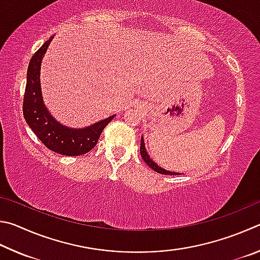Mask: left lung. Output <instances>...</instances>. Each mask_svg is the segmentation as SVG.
I'll return each mask as SVG.
<instances>
[{
  "instance_id": "8db88e82",
  "label": "left lung",
  "mask_w": 260,
  "mask_h": 260,
  "mask_svg": "<svg viewBox=\"0 0 260 260\" xmlns=\"http://www.w3.org/2000/svg\"><path fill=\"white\" fill-rule=\"evenodd\" d=\"M140 155H142L143 160L145 161V163L148 167H151V169H153L154 171L158 172V174H162V175H180L178 172H171V171H167L165 169H162L161 167H158L156 163H154L151 158H149V155L146 152V149H145V144H144V139L142 138L140 139Z\"/></svg>"
}]
</instances>
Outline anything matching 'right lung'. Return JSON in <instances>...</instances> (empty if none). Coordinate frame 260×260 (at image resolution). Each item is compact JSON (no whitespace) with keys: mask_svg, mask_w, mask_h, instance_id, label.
<instances>
[{"mask_svg":"<svg viewBox=\"0 0 260 260\" xmlns=\"http://www.w3.org/2000/svg\"><path fill=\"white\" fill-rule=\"evenodd\" d=\"M50 38L31 57L27 70V83L24 94L22 112L27 124L34 131L41 142L50 151L61 155L79 156L90 152L98 143L104 127L111 122L114 116L100 121L84 129H72L63 126L50 115L44 106L40 84V70L43 54L47 51Z\"/></svg>","mask_w":260,"mask_h":260,"instance_id":"obj_1","label":"right lung"}]
</instances>
